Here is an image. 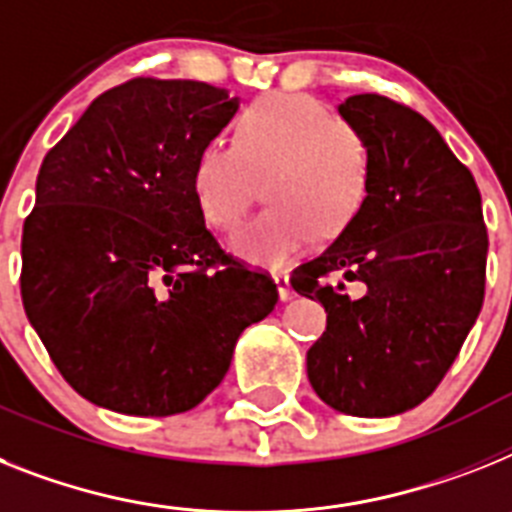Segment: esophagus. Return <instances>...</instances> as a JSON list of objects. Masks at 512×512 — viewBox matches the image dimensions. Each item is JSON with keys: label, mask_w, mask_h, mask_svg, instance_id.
Listing matches in <instances>:
<instances>
[{"label": "esophagus", "mask_w": 512, "mask_h": 512, "mask_svg": "<svg viewBox=\"0 0 512 512\" xmlns=\"http://www.w3.org/2000/svg\"><path fill=\"white\" fill-rule=\"evenodd\" d=\"M273 281H276L278 296H281L283 302H286V299H289V296H291V278H289V273H286V270H276V273H273Z\"/></svg>", "instance_id": "1"}]
</instances>
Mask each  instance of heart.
Returning a JSON list of instances; mask_svg holds the SVG:
<instances>
[{
  "instance_id": "1",
  "label": "heart",
  "mask_w": 512,
  "mask_h": 512,
  "mask_svg": "<svg viewBox=\"0 0 512 512\" xmlns=\"http://www.w3.org/2000/svg\"><path fill=\"white\" fill-rule=\"evenodd\" d=\"M260 179L270 205L231 239L247 263L278 268L322 236L341 234L367 205L372 153L349 122L312 96L273 93L244 106L234 145L210 140L192 166V195L210 226L234 231Z\"/></svg>"
}]
</instances>
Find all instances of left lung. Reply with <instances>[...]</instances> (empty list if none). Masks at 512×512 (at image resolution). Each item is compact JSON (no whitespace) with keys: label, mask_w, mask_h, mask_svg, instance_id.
Returning <instances> with one entry per match:
<instances>
[{"label":"left lung","mask_w":512,"mask_h":512,"mask_svg":"<svg viewBox=\"0 0 512 512\" xmlns=\"http://www.w3.org/2000/svg\"><path fill=\"white\" fill-rule=\"evenodd\" d=\"M338 114L372 153V187L336 242L291 276L296 294L328 312L307 375L330 409L395 416L435 393L482 312V195L419 111L362 93ZM346 280L368 286L359 300Z\"/></svg>","instance_id":"8db88e82"}]
</instances>
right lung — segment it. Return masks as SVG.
Masks as SVG:
<instances>
[{"label":"right lung","mask_w":512,"mask_h":512,"mask_svg":"<svg viewBox=\"0 0 512 512\" xmlns=\"http://www.w3.org/2000/svg\"><path fill=\"white\" fill-rule=\"evenodd\" d=\"M239 101L197 80L135 77L46 153L23 226L20 294L51 362L103 409H195L278 289L221 249L192 166Z\"/></svg>","instance_id":"1"}]
</instances>
